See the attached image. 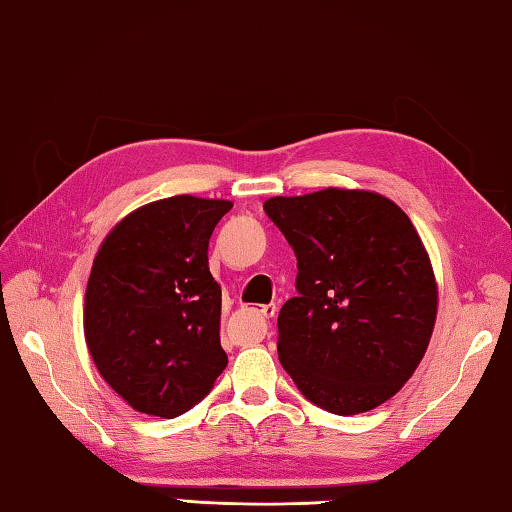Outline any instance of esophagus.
Returning a JSON list of instances; mask_svg holds the SVG:
<instances>
[{
	"label": "esophagus",
	"instance_id": "obj_1",
	"mask_svg": "<svg viewBox=\"0 0 512 512\" xmlns=\"http://www.w3.org/2000/svg\"><path fill=\"white\" fill-rule=\"evenodd\" d=\"M276 310H279V308H276V303H270V306H261V308H256L254 312H258V315H261L263 319H272L276 315Z\"/></svg>",
	"mask_w": 512,
	"mask_h": 512
}]
</instances>
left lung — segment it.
Returning a JSON list of instances; mask_svg holds the SVG:
<instances>
[{
    "instance_id": "left-lung-1",
    "label": "left lung",
    "mask_w": 512,
    "mask_h": 512,
    "mask_svg": "<svg viewBox=\"0 0 512 512\" xmlns=\"http://www.w3.org/2000/svg\"><path fill=\"white\" fill-rule=\"evenodd\" d=\"M297 254V297L279 312V360L339 416L396 396L429 346L438 285L409 215L389 197L324 188L263 204Z\"/></svg>"
}]
</instances>
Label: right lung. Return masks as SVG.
<instances>
[{"mask_svg": "<svg viewBox=\"0 0 512 512\" xmlns=\"http://www.w3.org/2000/svg\"><path fill=\"white\" fill-rule=\"evenodd\" d=\"M231 206L193 195L143 204L98 247L85 342L103 380L141 414L182 416L227 366L209 238Z\"/></svg>", "mask_w": 512, "mask_h": 512, "instance_id": "right-lung-1", "label": "right lung"}]
</instances>
